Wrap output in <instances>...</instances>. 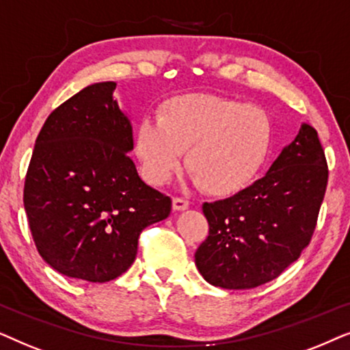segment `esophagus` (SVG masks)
Here are the masks:
<instances>
[{"instance_id":"1","label":"esophagus","mask_w":350,"mask_h":350,"mask_svg":"<svg viewBox=\"0 0 350 350\" xmlns=\"http://www.w3.org/2000/svg\"><path fill=\"white\" fill-rule=\"evenodd\" d=\"M187 208H189L187 200L179 198V197L172 198V209H174V211H185Z\"/></svg>"}]
</instances>
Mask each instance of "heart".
Segmentation results:
<instances>
[{
	"label": "heart",
	"instance_id": "heart-1",
	"mask_svg": "<svg viewBox=\"0 0 350 350\" xmlns=\"http://www.w3.org/2000/svg\"><path fill=\"white\" fill-rule=\"evenodd\" d=\"M272 124L258 107L214 94L174 96L134 133V152L150 184L163 185L183 165L213 197H232L254 183L265 165Z\"/></svg>",
	"mask_w": 350,
	"mask_h": 350
}]
</instances>
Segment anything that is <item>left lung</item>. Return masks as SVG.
Segmentation results:
<instances>
[{"label":"left lung","mask_w":350,"mask_h":350,"mask_svg":"<svg viewBox=\"0 0 350 350\" xmlns=\"http://www.w3.org/2000/svg\"><path fill=\"white\" fill-rule=\"evenodd\" d=\"M327 183L319 134L302 123L262 179L203 204L209 235L195 253L198 272L224 290H250L277 278L309 245Z\"/></svg>","instance_id":"left-lung-1"}]
</instances>
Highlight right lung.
<instances>
[{
  "label": "right lung",
  "instance_id": "obj_1",
  "mask_svg": "<svg viewBox=\"0 0 350 350\" xmlns=\"http://www.w3.org/2000/svg\"><path fill=\"white\" fill-rule=\"evenodd\" d=\"M115 88V81L86 86L48 116L23 189L44 262L92 283L126 272L141 232L171 213V198L144 183L129 157L133 126Z\"/></svg>",
  "mask_w": 350,
  "mask_h": 350
}]
</instances>
